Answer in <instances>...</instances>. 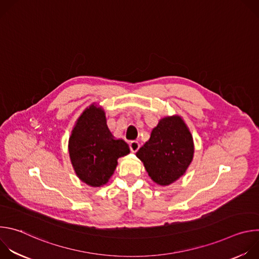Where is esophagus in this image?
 Here are the masks:
<instances>
[{"mask_svg":"<svg viewBox=\"0 0 259 259\" xmlns=\"http://www.w3.org/2000/svg\"><path fill=\"white\" fill-rule=\"evenodd\" d=\"M139 142L138 141H135V140H132L129 142V147H130V151L132 153H136L138 150H139Z\"/></svg>","mask_w":259,"mask_h":259,"instance_id":"obj_1","label":"esophagus"}]
</instances>
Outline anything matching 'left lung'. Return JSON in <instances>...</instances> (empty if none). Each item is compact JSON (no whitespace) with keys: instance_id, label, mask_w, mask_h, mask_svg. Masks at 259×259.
I'll return each mask as SVG.
<instances>
[{"instance_id":"8db88e82","label":"left lung","mask_w":259,"mask_h":259,"mask_svg":"<svg viewBox=\"0 0 259 259\" xmlns=\"http://www.w3.org/2000/svg\"><path fill=\"white\" fill-rule=\"evenodd\" d=\"M194 152V140L189 127L181 117L175 115L159 121L136 157L143 163L153 181L165 187L186 173L193 161Z\"/></svg>"}]
</instances>
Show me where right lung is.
<instances>
[{"instance_id": "right-lung-1", "label": "right lung", "mask_w": 259, "mask_h": 259, "mask_svg": "<svg viewBox=\"0 0 259 259\" xmlns=\"http://www.w3.org/2000/svg\"><path fill=\"white\" fill-rule=\"evenodd\" d=\"M68 153L77 176L88 186L99 188L114 174L118 159L130 150L123 139H115L108 130L104 110L91 104L71 131Z\"/></svg>"}]
</instances>
